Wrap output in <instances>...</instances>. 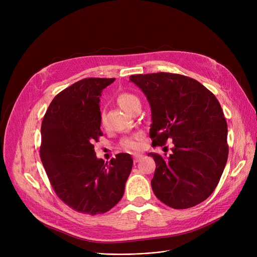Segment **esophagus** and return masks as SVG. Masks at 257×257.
<instances>
[{
  "instance_id": "1",
  "label": "esophagus",
  "mask_w": 257,
  "mask_h": 257,
  "mask_svg": "<svg viewBox=\"0 0 257 257\" xmlns=\"http://www.w3.org/2000/svg\"><path fill=\"white\" fill-rule=\"evenodd\" d=\"M143 156H144V155H142V154H134V155H133L134 163H139V161L143 158Z\"/></svg>"
}]
</instances>
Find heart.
Returning <instances> with one entry per match:
<instances>
[{
	"instance_id": "obj_1",
	"label": "heart",
	"mask_w": 257,
	"mask_h": 257,
	"mask_svg": "<svg viewBox=\"0 0 257 257\" xmlns=\"http://www.w3.org/2000/svg\"><path fill=\"white\" fill-rule=\"evenodd\" d=\"M116 102L121 109H124L129 113H131L134 109H136V108L141 106L140 99L136 96V94H133L131 92H120L116 98ZM120 147L126 151L141 150L143 147L142 134L137 133L128 138H124L120 141Z\"/></svg>"
}]
</instances>
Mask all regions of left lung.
<instances>
[{"label":"left lung","instance_id":"obj_1","mask_svg":"<svg viewBox=\"0 0 257 257\" xmlns=\"http://www.w3.org/2000/svg\"><path fill=\"white\" fill-rule=\"evenodd\" d=\"M130 81L150 103L152 146L173 140L169 157L148 154L156 164L151 180L155 196L175 209L201 203L217 187L228 157L227 123L219 101L197 80L179 74L132 75Z\"/></svg>","mask_w":257,"mask_h":257}]
</instances>
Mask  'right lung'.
<instances>
[{"label":"right lung","instance_id":"1","mask_svg":"<svg viewBox=\"0 0 257 257\" xmlns=\"http://www.w3.org/2000/svg\"><path fill=\"white\" fill-rule=\"evenodd\" d=\"M115 78H85L53 99L42 123L39 155L54 192L76 211L98 214L121 199L133 160L118 153L98 159L94 142L101 131L100 96Z\"/></svg>","mask_w":257,"mask_h":257}]
</instances>
